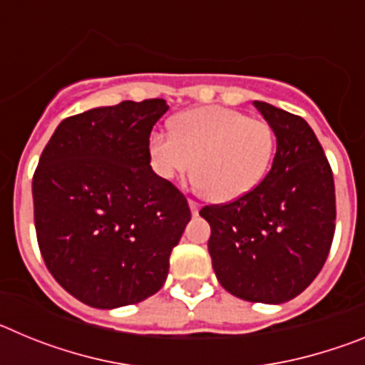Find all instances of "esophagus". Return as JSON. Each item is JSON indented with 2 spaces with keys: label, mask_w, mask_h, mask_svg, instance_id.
I'll use <instances>...</instances> for the list:
<instances>
[{
  "label": "esophagus",
  "mask_w": 365,
  "mask_h": 365,
  "mask_svg": "<svg viewBox=\"0 0 365 365\" xmlns=\"http://www.w3.org/2000/svg\"><path fill=\"white\" fill-rule=\"evenodd\" d=\"M188 206H190V210H192L193 215H197L199 210H201V206H199V202L192 201V199H190V201H188Z\"/></svg>",
  "instance_id": "esophagus-1"
}]
</instances>
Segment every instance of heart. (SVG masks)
<instances>
[{"mask_svg":"<svg viewBox=\"0 0 365 365\" xmlns=\"http://www.w3.org/2000/svg\"><path fill=\"white\" fill-rule=\"evenodd\" d=\"M276 138L269 122L237 109L202 106L180 113L173 135L155 131L150 159L157 175L172 180L193 166V185L214 202L252 192L269 172Z\"/></svg>","mask_w":365,"mask_h":365,"instance_id":"heart-1","label":"heart"}]
</instances>
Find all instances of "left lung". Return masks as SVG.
I'll return each mask as SVG.
<instances>
[{"mask_svg": "<svg viewBox=\"0 0 365 365\" xmlns=\"http://www.w3.org/2000/svg\"><path fill=\"white\" fill-rule=\"evenodd\" d=\"M276 135L272 168L234 202L205 206L219 283L247 302L285 303L312 283L333 243L334 180L311 125L254 100Z\"/></svg>", "mask_w": 365, "mask_h": 365, "instance_id": "1", "label": "left lung"}]
</instances>
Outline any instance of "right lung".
Masks as SVG:
<instances>
[{
    "mask_svg": "<svg viewBox=\"0 0 365 365\" xmlns=\"http://www.w3.org/2000/svg\"><path fill=\"white\" fill-rule=\"evenodd\" d=\"M166 100H125L58 124L32 179L45 265L86 305L117 309L159 291L188 225L186 197L150 166Z\"/></svg>",
    "mask_w": 365,
    "mask_h": 365,
    "instance_id": "1",
    "label": "right lung"
}]
</instances>
